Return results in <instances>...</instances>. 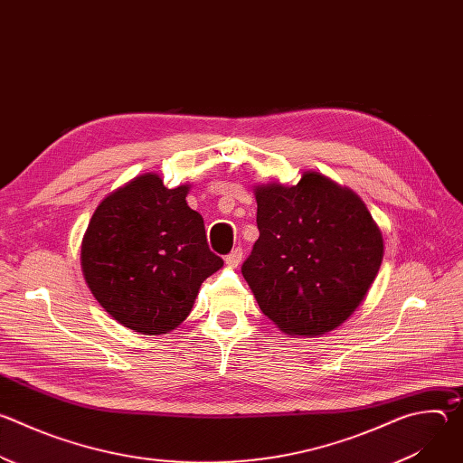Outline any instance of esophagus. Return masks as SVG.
<instances>
[{
	"mask_svg": "<svg viewBox=\"0 0 463 463\" xmlns=\"http://www.w3.org/2000/svg\"><path fill=\"white\" fill-rule=\"evenodd\" d=\"M241 258H243V250H241L240 247H236L231 254H227L225 263H227L229 268H238V266H240V261H241Z\"/></svg>",
	"mask_w": 463,
	"mask_h": 463,
	"instance_id": "obj_1",
	"label": "esophagus"
}]
</instances>
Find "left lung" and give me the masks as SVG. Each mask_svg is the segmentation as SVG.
<instances>
[{"mask_svg": "<svg viewBox=\"0 0 463 463\" xmlns=\"http://www.w3.org/2000/svg\"><path fill=\"white\" fill-rule=\"evenodd\" d=\"M260 238L241 266L260 309L288 335L346 322L381 268L384 241L364 202L318 172L254 186Z\"/></svg>", "mask_w": 463, "mask_h": 463, "instance_id": "1", "label": "left lung"}]
</instances>
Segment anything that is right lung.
I'll return each instance as SVG.
<instances>
[{
	"label": "right lung",
	"instance_id": "right-lung-1",
	"mask_svg": "<svg viewBox=\"0 0 463 463\" xmlns=\"http://www.w3.org/2000/svg\"><path fill=\"white\" fill-rule=\"evenodd\" d=\"M190 184L166 188L146 172L109 192L82 238L80 266L97 302L145 335L175 329L223 260L207 243L202 214L186 205Z\"/></svg>",
	"mask_w": 463,
	"mask_h": 463
}]
</instances>
